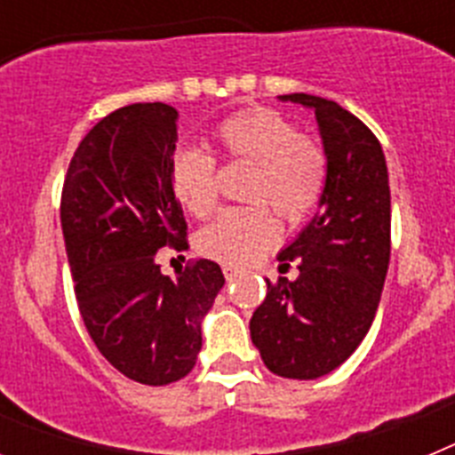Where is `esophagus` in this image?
Masks as SVG:
<instances>
[{"instance_id": "1", "label": "esophagus", "mask_w": 455, "mask_h": 455, "mask_svg": "<svg viewBox=\"0 0 455 455\" xmlns=\"http://www.w3.org/2000/svg\"><path fill=\"white\" fill-rule=\"evenodd\" d=\"M223 275L228 283H232V280H236V277L241 275V268L239 267H232V264H225L223 267Z\"/></svg>"}]
</instances>
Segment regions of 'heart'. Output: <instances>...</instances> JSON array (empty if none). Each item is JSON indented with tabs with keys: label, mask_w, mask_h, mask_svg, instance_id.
Returning a JSON list of instances; mask_svg holds the SVG:
<instances>
[{
	"label": "heart",
	"mask_w": 455,
	"mask_h": 455,
	"mask_svg": "<svg viewBox=\"0 0 455 455\" xmlns=\"http://www.w3.org/2000/svg\"><path fill=\"white\" fill-rule=\"evenodd\" d=\"M214 140L228 159L255 162L243 207H225L196 236L203 255L223 264H251L280 239L273 207L287 220H300L319 204L328 180V155L315 136L275 108L255 107L225 118ZM171 184L193 216L214 209L216 159L198 148H180L171 159Z\"/></svg>",
	"instance_id": "heart-1"
}]
</instances>
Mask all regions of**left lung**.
Masks as SVG:
<instances>
[{
    "label": "left lung",
    "mask_w": 455,
    "mask_h": 455,
    "mask_svg": "<svg viewBox=\"0 0 455 455\" xmlns=\"http://www.w3.org/2000/svg\"><path fill=\"white\" fill-rule=\"evenodd\" d=\"M312 108L328 155L319 212L277 259L299 277L267 280L251 339L268 371L315 380L347 363L376 316L389 267V178L383 148L363 120L332 100L280 95Z\"/></svg>",
    "instance_id": "obj_1"
}]
</instances>
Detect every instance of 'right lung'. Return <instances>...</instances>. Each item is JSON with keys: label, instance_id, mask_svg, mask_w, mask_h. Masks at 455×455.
Here are the masks:
<instances>
[{"label": "right lung", "instance_id": "1", "mask_svg": "<svg viewBox=\"0 0 455 455\" xmlns=\"http://www.w3.org/2000/svg\"><path fill=\"white\" fill-rule=\"evenodd\" d=\"M178 111L123 107L79 143L61 196V228L88 335L123 376L168 385L203 348V319L225 284L212 259L166 275L162 248L184 251L187 220L172 191Z\"/></svg>", "mask_w": 455, "mask_h": 455}]
</instances>
